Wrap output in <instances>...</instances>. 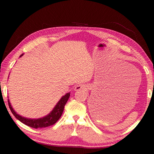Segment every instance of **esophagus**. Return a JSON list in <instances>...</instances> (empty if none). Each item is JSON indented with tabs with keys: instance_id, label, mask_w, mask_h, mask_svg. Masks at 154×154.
I'll use <instances>...</instances> for the list:
<instances>
[{
	"instance_id": "34e87169",
	"label": "esophagus",
	"mask_w": 154,
	"mask_h": 154,
	"mask_svg": "<svg viewBox=\"0 0 154 154\" xmlns=\"http://www.w3.org/2000/svg\"><path fill=\"white\" fill-rule=\"evenodd\" d=\"M87 85H77V86H75V90H84L87 88Z\"/></svg>"
}]
</instances>
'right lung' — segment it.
Returning a JSON list of instances; mask_svg holds the SVG:
<instances>
[{
    "instance_id": "right-lung-1",
    "label": "right lung",
    "mask_w": 154,
    "mask_h": 154,
    "mask_svg": "<svg viewBox=\"0 0 154 154\" xmlns=\"http://www.w3.org/2000/svg\"><path fill=\"white\" fill-rule=\"evenodd\" d=\"M23 55H24V54L20 55V58H21ZM70 94H71V93L68 92L66 94H65V95L62 96L58 102L56 103L55 106H54L53 109L50 111V113H49L48 115H46V116L39 118H28L22 116H20V115L18 114L17 112L14 110V109L13 108L9 98L8 103L10 110L12 112V113L14 114L15 118H17L18 120L20 121L22 123L28 126L34 128H42L48 127L54 124L60 118L62 114L63 113L64 106L66 105V102L70 97Z\"/></svg>"
}]
</instances>
